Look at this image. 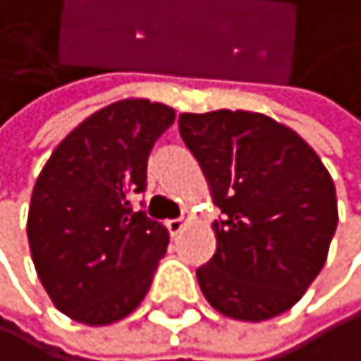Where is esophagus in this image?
I'll list each match as a JSON object with an SVG mask.
<instances>
[{
  "instance_id": "1",
  "label": "esophagus",
  "mask_w": 361,
  "mask_h": 361,
  "mask_svg": "<svg viewBox=\"0 0 361 361\" xmlns=\"http://www.w3.org/2000/svg\"><path fill=\"white\" fill-rule=\"evenodd\" d=\"M188 225V215L183 213L180 218H173V220H169L166 222V227H169V232H171V236H176V234H180L183 232V227Z\"/></svg>"
}]
</instances>
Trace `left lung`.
<instances>
[{"label": "left lung", "instance_id": "8db88e82", "mask_svg": "<svg viewBox=\"0 0 361 361\" xmlns=\"http://www.w3.org/2000/svg\"><path fill=\"white\" fill-rule=\"evenodd\" d=\"M178 129L222 211L218 248L197 269L204 297L245 322L290 311L322 271L338 222L322 159L262 113H183Z\"/></svg>", "mask_w": 361, "mask_h": 361}]
</instances>
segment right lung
Segmentation results:
<instances>
[{
    "mask_svg": "<svg viewBox=\"0 0 361 361\" xmlns=\"http://www.w3.org/2000/svg\"><path fill=\"white\" fill-rule=\"evenodd\" d=\"M176 113L123 99L85 118L53 150L32 190L27 238L53 304L71 320L111 324L141 304L169 245L162 222L132 211L148 155Z\"/></svg>",
    "mask_w": 361,
    "mask_h": 361,
    "instance_id": "right-lung-1",
    "label": "right lung"
}]
</instances>
